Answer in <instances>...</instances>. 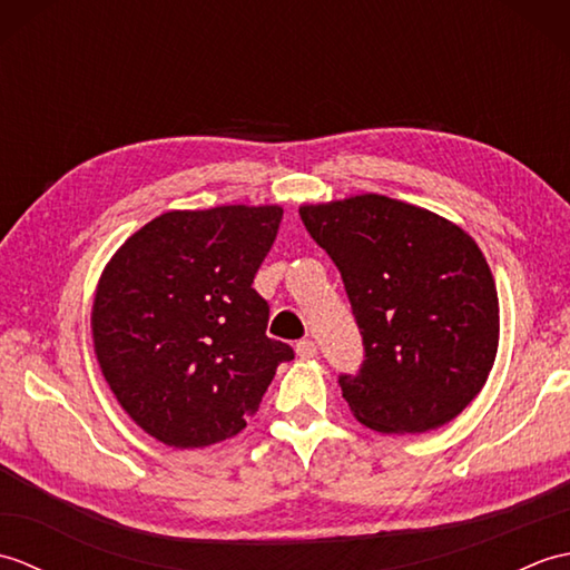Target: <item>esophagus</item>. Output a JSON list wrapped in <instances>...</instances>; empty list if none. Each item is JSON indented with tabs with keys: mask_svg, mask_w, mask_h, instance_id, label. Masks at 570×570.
<instances>
[{
	"mask_svg": "<svg viewBox=\"0 0 570 570\" xmlns=\"http://www.w3.org/2000/svg\"><path fill=\"white\" fill-rule=\"evenodd\" d=\"M296 355L301 360H313L318 355V345L313 341H301V343H296Z\"/></svg>",
	"mask_w": 570,
	"mask_h": 570,
	"instance_id": "obj_1",
	"label": "esophagus"
}]
</instances>
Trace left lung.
<instances>
[{
	"mask_svg": "<svg viewBox=\"0 0 570 570\" xmlns=\"http://www.w3.org/2000/svg\"><path fill=\"white\" fill-rule=\"evenodd\" d=\"M308 235L343 276L365 360L341 374L345 402L380 433H426L480 394L500 343L490 266L465 229L365 193L301 205Z\"/></svg>",
	"mask_w": 570,
	"mask_h": 570,
	"instance_id": "left-lung-1",
	"label": "left lung"
}]
</instances>
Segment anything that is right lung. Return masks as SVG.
I'll return each mask as SVG.
<instances>
[{
  "mask_svg": "<svg viewBox=\"0 0 570 570\" xmlns=\"http://www.w3.org/2000/svg\"><path fill=\"white\" fill-rule=\"evenodd\" d=\"M278 205L171 210L107 262L92 304L105 382L131 421L171 448L233 439L257 414L294 350L266 337L254 274L272 249Z\"/></svg>",
  "mask_w": 570,
  "mask_h": 570,
  "instance_id": "1",
  "label": "right lung"
}]
</instances>
